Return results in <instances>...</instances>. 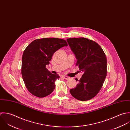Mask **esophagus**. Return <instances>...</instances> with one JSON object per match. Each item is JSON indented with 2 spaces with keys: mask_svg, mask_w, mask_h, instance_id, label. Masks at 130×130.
Listing matches in <instances>:
<instances>
[{
  "mask_svg": "<svg viewBox=\"0 0 130 130\" xmlns=\"http://www.w3.org/2000/svg\"><path fill=\"white\" fill-rule=\"evenodd\" d=\"M62 78H63L65 79H66V80H68V79H69V77L68 76H65V75H62Z\"/></svg>",
  "mask_w": 130,
  "mask_h": 130,
  "instance_id": "esophagus-1",
  "label": "esophagus"
}]
</instances>
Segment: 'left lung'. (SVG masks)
<instances>
[{
	"instance_id": "left-lung-1",
	"label": "left lung",
	"mask_w": 130,
	"mask_h": 130,
	"mask_svg": "<svg viewBox=\"0 0 130 130\" xmlns=\"http://www.w3.org/2000/svg\"><path fill=\"white\" fill-rule=\"evenodd\" d=\"M67 41L77 60L79 71L84 73L76 87L71 89L70 92L79 101L91 100L101 89L107 74L105 53L97 43L86 38H69Z\"/></svg>"
}]
</instances>
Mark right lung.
Returning <instances> with one entry per match:
<instances>
[{
	"mask_svg": "<svg viewBox=\"0 0 130 130\" xmlns=\"http://www.w3.org/2000/svg\"><path fill=\"white\" fill-rule=\"evenodd\" d=\"M64 46H68L65 40L48 38L33 41L25 50L22 74L26 88L32 95L44 98L54 90L55 82L60 76L52 74L46 66L50 64L53 54Z\"/></svg>",
	"mask_w": 130,
	"mask_h": 130,
	"instance_id": "right-lung-1",
	"label": "right lung"
}]
</instances>
